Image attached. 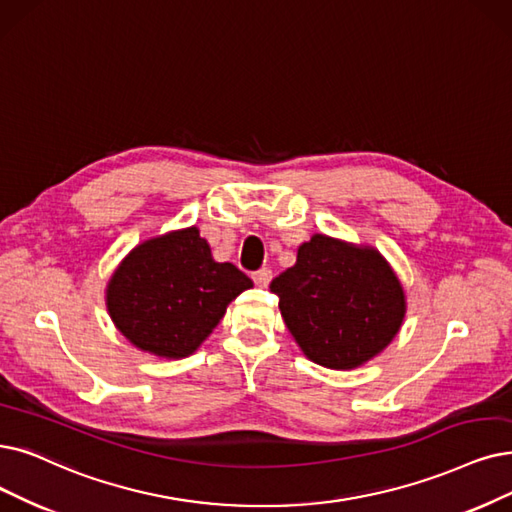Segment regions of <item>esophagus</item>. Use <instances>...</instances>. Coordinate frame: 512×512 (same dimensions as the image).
<instances>
[{"label":"esophagus","mask_w":512,"mask_h":512,"mask_svg":"<svg viewBox=\"0 0 512 512\" xmlns=\"http://www.w3.org/2000/svg\"><path fill=\"white\" fill-rule=\"evenodd\" d=\"M273 279V271L271 269H260L254 273V283L258 285V288H267V285L271 283Z\"/></svg>","instance_id":"34e87169"}]
</instances>
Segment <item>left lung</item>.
I'll list each match as a JSON object with an SVG mask.
<instances>
[{
    "label": "left lung",
    "instance_id": "obj_1",
    "mask_svg": "<svg viewBox=\"0 0 512 512\" xmlns=\"http://www.w3.org/2000/svg\"><path fill=\"white\" fill-rule=\"evenodd\" d=\"M281 317L304 355L332 370H353L386 349L403 321L405 296L372 248L313 235L292 269L271 281Z\"/></svg>",
    "mask_w": 512,
    "mask_h": 512
}]
</instances>
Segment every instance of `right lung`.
I'll return each instance as SVG.
<instances>
[{
  "label": "right lung",
  "instance_id": "right-lung-1",
  "mask_svg": "<svg viewBox=\"0 0 512 512\" xmlns=\"http://www.w3.org/2000/svg\"><path fill=\"white\" fill-rule=\"evenodd\" d=\"M231 262H214L195 227L149 239L126 256L107 288L109 315L140 351L187 357L224 317L231 300L252 288Z\"/></svg>",
  "mask_w": 512,
  "mask_h": 512
}]
</instances>
